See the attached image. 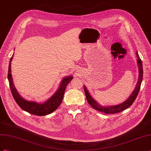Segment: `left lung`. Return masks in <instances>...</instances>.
I'll return each instance as SVG.
<instances>
[{"mask_svg": "<svg viewBox=\"0 0 151 151\" xmlns=\"http://www.w3.org/2000/svg\"><path fill=\"white\" fill-rule=\"evenodd\" d=\"M137 57L138 58L137 59V64L138 66H139V80H138L137 83L136 85V87L133 90V92L131 94V96L129 97L128 99H127L125 101L123 102L122 104L116 106H102L100 104H99L98 103L95 101L90 96L89 92H88L87 89L86 88L85 86L84 85V91L85 93L86 99H87V102L88 104L91 106L93 109H96L99 111H101L104 113L106 114H115L119 113L124 109H127L128 107H130L132 105L133 102L135 101V99L137 98L138 93L140 88V85L142 81V78H143V67H142V61L139 57V54H138L137 51L136 52Z\"/></svg>", "mask_w": 151, "mask_h": 151, "instance_id": "left-lung-1", "label": "left lung"}]
</instances>
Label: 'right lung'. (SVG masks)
Returning <instances> with one entry per match:
<instances>
[{
    "instance_id": "right-lung-1",
    "label": "right lung",
    "mask_w": 151,
    "mask_h": 151,
    "mask_svg": "<svg viewBox=\"0 0 151 151\" xmlns=\"http://www.w3.org/2000/svg\"><path fill=\"white\" fill-rule=\"evenodd\" d=\"M13 55L10 59L7 77L12 95L17 104L23 110L34 115L45 116L52 113L61 104L66 86L72 80L73 76H70L64 78L57 91L50 99L42 104L33 101H27L19 96L14 87L13 81H12L11 64Z\"/></svg>"
}]
</instances>
